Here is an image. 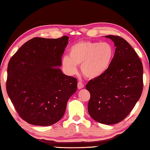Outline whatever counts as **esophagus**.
I'll use <instances>...</instances> for the list:
<instances>
[{"instance_id": "1", "label": "esophagus", "mask_w": 150, "mask_h": 150, "mask_svg": "<svg viewBox=\"0 0 150 150\" xmlns=\"http://www.w3.org/2000/svg\"><path fill=\"white\" fill-rule=\"evenodd\" d=\"M84 87H85V86H84V85H83V83H82L81 82H79L78 83L77 88H79V89H81V88H83Z\"/></svg>"}]
</instances>
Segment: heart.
<instances>
[{
  "mask_svg": "<svg viewBox=\"0 0 150 150\" xmlns=\"http://www.w3.org/2000/svg\"><path fill=\"white\" fill-rule=\"evenodd\" d=\"M69 55H64L62 65L69 75L77 71V65H81L83 75L88 79L100 77L106 72L112 62L115 50L107 42L80 41L70 47Z\"/></svg>",
  "mask_w": 150,
  "mask_h": 150,
  "instance_id": "b5f03b06",
  "label": "heart"
}]
</instances>
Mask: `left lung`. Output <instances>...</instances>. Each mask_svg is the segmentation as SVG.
<instances>
[{"label": "left lung", "mask_w": 150, "mask_h": 150, "mask_svg": "<svg viewBox=\"0 0 150 150\" xmlns=\"http://www.w3.org/2000/svg\"><path fill=\"white\" fill-rule=\"evenodd\" d=\"M116 47L106 72L86 85L91 98L88 112L98 122L111 125L123 120L143 91V65L129 43L118 35H105Z\"/></svg>", "instance_id": "obj_1"}]
</instances>
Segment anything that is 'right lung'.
<instances>
[{
    "mask_svg": "<svg viewBox=\"0 0 150 150\" xmlns=\"http://www.w3.org/2000/svg\"><path fill=\"white\" fill-rule=\"evenodd\" d=\"M69 37L34 38L10 59L6 91L20 117L35 126L52 125L64 115L77 88V79L63 74L62 57Z\"/></svg>",
    "mask_w": 150,
    "mask_h": 150,
    "instance_id": "obj_1",
    "label": "right lung"
}]
</instances>
